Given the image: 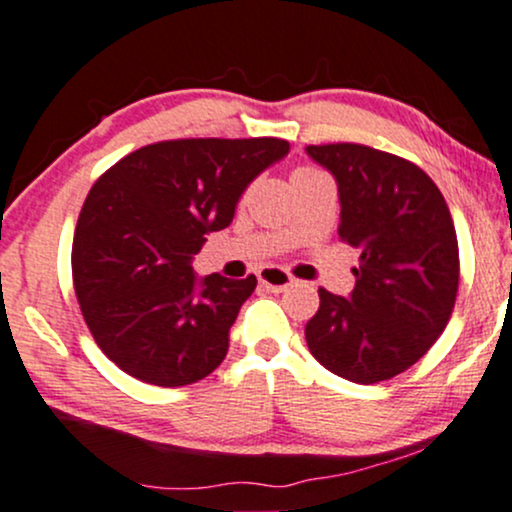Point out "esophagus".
I'll list each match as a JSON object with an SVG mask.
<instances>
[{
	"instance_id": "34e87169",
	"label": "esophagus",
	"mask_w": 512,
	"mask_h": 512,
	"mask_svg": "<svg viewBox=\"0 0 512 512\" xmlns=\"http://www.w3.org/2000/svg\"><path fill=\"white\" fill-rule=\"evenodd\" d=\"M257 279H260L262 286H267L269 291H284L294 284V277L289 272H284L282 267H262L257 272Z\"/></svg>"
}]
</instances>
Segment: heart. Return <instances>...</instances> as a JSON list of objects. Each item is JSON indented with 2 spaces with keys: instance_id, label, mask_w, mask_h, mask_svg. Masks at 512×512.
I'll return each mask as SVG.
<instances>
[{
  "instance_id": "b5f03b06",
  "label": "heart",
  "mask_w": 512,
  "mask_h": 512,
  "mask_svg": "<svg viewBox=\"0 0 512 512\" xmlns=\"http://www.w3.org/2000/svg\"><path fill=\"white\" fill-rule=\"evenodd\" d=\"M306 172H313V167H299V170H294V177L296 174H306Z\"/></svg>"
}]
</instances>
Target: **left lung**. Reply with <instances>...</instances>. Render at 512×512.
Wrapping results in <instances>:
<instances>
[{"instance_id": "1", "label": "left lung", "mask_w": 512, "mask_h": 512, "mask_svg": "<svg viewBox=\"0 0 512 512\" xmlns=\"http://www.w3.org/2000/svg\"><path fill=\"white\" fill-rule=\"evenodd\" d=\"M306 153L338 182V233L359 250L350 299L318 289L308 350L347 381H386L413 367L452 316L459 286L452 213L437 184L403 157L359 143L308 145Z\"/></svg>"}]
</instances>
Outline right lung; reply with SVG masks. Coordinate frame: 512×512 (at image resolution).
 Wrapping results in <instances>:
<instances>
[{
	"label": "right lung",
	"instance_id": "add662e5",
	"mask_svg": "<svg viewBox=\"0 0 512 512\" xmlns=\"http://www.w3.org/2000/svg\"><path fill=\"white\" fill-rule=\"evenodd\" d=\"M286 153L282 138L162 140L94 182L72 240V282L89 333L116 367L174 389L223 362L257 279H196L192 257Z\"/></svg>",
	"mask_w": 512,
	"mask_h": 512
}]
</instances>
